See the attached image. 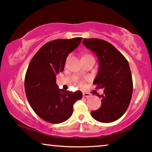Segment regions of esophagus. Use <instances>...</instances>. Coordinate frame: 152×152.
Wrapping results in <instances>:
<instances>
[{
    "label": "esophagus",
    "instance_id": "34e87169",
    "mask_svg": "<svg viewBox=\"0 0 152 152\" xmlns=\"http://www.w3.org/2000/svg\"><path fill=\"white\" fill-rule=\"evenodd\" d=\"M83 95L84 96V97H91V94H90V93H83Z\"/></svg>",
    "mask_w": 152,
    "mask_h": 152
}]
</instances>
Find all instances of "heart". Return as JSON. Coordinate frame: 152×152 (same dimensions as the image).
<instances>
[{"label": "heart", "instance_id": "heart-1", "mask_svg": "<svg viewBox=\"0 0 152 152\" xmlns=\"http://www.w3.org/2000/svg\"><path fill=\"white\" fill-rule=\"evenodd\" d=\"M83 57H93V56H92V55H84ZM79 85L82 86L83 83H79Z\"/></svg>", "mask_w": 152, "mask_h": 152}]
</instances>
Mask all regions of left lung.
Listing matches in <instances>:
<instances>
[{
  "mask_svg": "<svg viewBox=\"0 0 152 152\" xmlns=\"http://www.w3.org/2000/svg\"><path fill=\"white\" fill-rule=\"evenodd\" d=\"M83 45L96 54L99 69L93 84L104 89L100 108L91 111L97 121L111 123L118 120L127 110L132 97L133 84L127 59L109 42L98 38H84Z\"/></svg>",
  "mask_w": 152,
  "mask_h": 152,
  "instance_id": "8db88e82",
  "label": "left lung"
}]
</instances>
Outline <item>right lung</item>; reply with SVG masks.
Here are the masks:
<instances>
[{"label": "right lung", "instance_id": "add662e5", "mask_svg": "<svg viewBox=\"0 0 152 152\" xmlns=\"http://www.w3.org/2000/svg\"><path fill=\"white\" fill-rule=\"evenodd\" d=\"M82 38L56 39L42 46L28 65L24 88L30 106L40 118L50 124L69 118L73 105L82 97L79 90H59L56 75L64 71L69 54L76 48Z\"/></svg>", "mask_w": 152, "mask_h": 152}]
</instances>
